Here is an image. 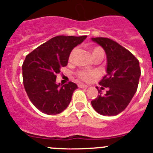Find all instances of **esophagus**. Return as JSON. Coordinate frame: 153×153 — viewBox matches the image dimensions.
I'll use <instances>...</instances> for the list:
<instances>
[{
    "label": "esophagus",
    "mask_w": 153,
    "mask_h": 153,
    "mask_svg": "<svg viewBox=\"0 0 153 153\" xmlns=\"http://www.w3.org/2000/svg\"><path fill=\"white\" fill-rule=\"evenodd\" d=\"M78 87L79 88H87V86L85 85V84H78Z\"/></svg>",
    "instance_id": "34e87169"
}]
</instances>
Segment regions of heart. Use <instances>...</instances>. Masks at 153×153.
Segmentation results:
<instances>
[{
    "mask_svg": "<svg viewBox=\"0 0 153 153\" xmlns=\"http://www.w3.org/2000/svg\"><path fill=\"white\" fill-rule=\"evenodd\" d=\"M75 50H73L70 55V60H71L74 56V53ZM91 55H92L93 58H94L98 56H104V51L100 47H94L92 49H91ZM96 76V73L94 72H85V71H80L77 74V76L83 81H90L92 77Z\"/></svg>",
    "mask_w": 153,
    "mask_h": 153,
    "instance_id": "b5f03b06",
    "label": "heart"
}]
</instances>
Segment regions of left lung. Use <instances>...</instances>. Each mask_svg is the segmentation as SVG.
Returning <instances> with one entry per match:
<instances>
[{
    "label": "left lung",
    "instance_id": "8db88e82",
    "mask_svg": "<svg viewBox=\"0 0 153 153\" xmlns=\"http://www.w3.org/2000/svg\"><path fill=\"white\" fill-rule=\"evenodd\" d=\"M91 40L106 53V75L99 83L108 89L104 95L98 91L100 94L91 104L101 115H117L125 110L136 92L141 76L139 62L128 50L111 39L99 37L91 38Z\"/></svg>",
    "mask_w": 153,
    "mask_h": 153
}]
</instances>
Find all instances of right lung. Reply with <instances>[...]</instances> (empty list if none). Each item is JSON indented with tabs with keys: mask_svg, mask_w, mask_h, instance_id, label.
<instances>
[{
	"mask_svg": "<svg viewBox=\"0 0 153 153\" xmlns=\"http://www.w3.org/2000/svg\"><path fill=\"white\" fill-rule=\"evenodd\" d=\"M87 36H59L49 39L26 56L22 65L25 89L31 102L46 114L63 111L71 101L77 85L56 83V75L68 63L71 51Z\"/></svg>",
	"mask_w": 153,
	"mask_h": 153,
	"instance_id": "add662e5",
	"label": "right lung"
}]
</instances>
